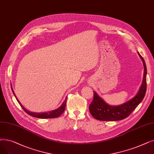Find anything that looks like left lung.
Listing matches in <instances>:
<instances>
[{
  "label": "left lung",
  "instance_id": "left-lung-1",
  "mask_svg": "<svg viewBox=\"0 0 154 154\" xmlns=\"http://www.w3.org/2000/svg\"><path fill=\"white\" fill-rule=\"evenodd\" d=\"M144 66V73L142 84L137 94L123 104L112 106L106 104L98 96L96 92H94V98L89 105V111L92 116L101 121H118L128 117L135 109L138 105L142 102L146 90V66L143 58L140 55Z\"/></svg>",
  "mask_w": 154,
  "mask_h": 154
}]
</instances>
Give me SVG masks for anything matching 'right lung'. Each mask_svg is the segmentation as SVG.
I'll return each mask as SVG.
<instances>
[{"label":"right lung","instance_id":"add662e5","mask_svg":"<svg viewBox=\"0 0 154 154\" xmlns=\"http://www.w3.org/2000/svg\"><path fill=\"white\" fill-rule=\"evenodd\" d=\"M11 89H12V91L13 92V94H14V95L15 96L17 102L19 103V104L21 105V106L22 107V108L24 109V111L27 113V114H28L29 115L32 116V117H35V118H43V119H47V118H58L60 116L62 113L64 112L65 111V106H66V98L65 99V101L63 103V104H62V106L60 107H59V108L55 110H53V111H50V112H40V113H37V112H30L29 111H28L27 109H26L24 107L22 106V104H21V103H20L19 101V100L17 99L15 94L14 92V91H13V89L11 87Z\"/></svg>","mask_w":154,"mask_h":154}]
</instances>
